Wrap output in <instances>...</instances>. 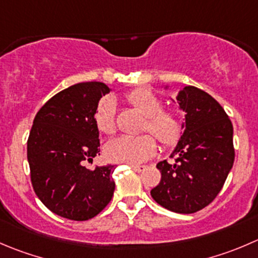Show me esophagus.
Returning <instances> with one entry per match:
<instances>
[{
    "instance_id": "obj_1",
    "label": "esophagus",
    "mask_w": 258,
    "mask_h": 258,
    "mask_svg": "<svg viewBox=\"0 0 258 258\" xmlns=\"http://www.w3.org/2000/svg\"><path fill=\"white\" fill-rule=\"evenodd\" d=\"M132 170H135L136 172H142L146 170V166H144V165H132Z\"/></svg>"
}]
</instances>
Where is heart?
Returning <instances> with one entry per match:
<instances>
[{"label": "heart", "instance_id": "b5f03b06", "mask_svg": "<svg viewBox=\"0 0 258 258\" xmlns=\"http://www.w3.org/2000/svg\"><path fill=\"white\" fill-rule=\"evenodd\" d=\"M127 101L134 108L146 117L144 131H149L164 145L171 147L179 142L182 124L176 113L162 109V101L149 88H137L128 93ZM94 121L102 134L112 136L117 131V104L113 97H108L97 107ZM157 144L151 135L131 137L121 136L112 140L106 146V156L111 161L140 164L156 154Z\"/></svg>", "mask_w": 258, "mask_h": 258}]
</instances>
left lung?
<instances>
[{"instance_id":"8db88e82","label":"left lung","mask_w":258,"mask_h":258,"mask_svg":"<svg viewBox=\"0 0 258 258\" xmlns=\"http://www.w3.org/2000/svg\"><path fill=\"white\" fill-rule=\"evenodd\" d=\"M185 112V131L166 160L157 164L159 185L151 190L157 204L175 213L206 208L223 187L234 161L233 126L223 107L207 92L187 86L177 92Z\"/></svg>"}]
</instances>
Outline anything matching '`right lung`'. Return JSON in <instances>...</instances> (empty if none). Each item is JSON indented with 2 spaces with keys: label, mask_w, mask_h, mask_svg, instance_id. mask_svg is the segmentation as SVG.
I'll return each instance as SVG.
<instances>
[{
  "label": "right lung",
  "mask_w": 258,
  "mask_h": 258,
  "mask_svg": "<svg viewBox=\"0 0 258 258\" xmlns=\"http://www.w3.org/2000/svg\"><path fill=\"white\" fill-rule=\"evenodd\" d=\"M108 93L101 82L74 84L52 96L34 118L27 139L32 187L42 204L62 218L88 221L113 197L116 165L87 166L101 151L94 114Z\"/></svg>",
  "instance_id": "right-lung-1"
}]
</instances>
